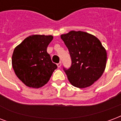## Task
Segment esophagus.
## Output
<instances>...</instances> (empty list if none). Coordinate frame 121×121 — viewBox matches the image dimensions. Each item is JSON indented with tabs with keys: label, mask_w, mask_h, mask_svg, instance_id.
Wrapping results in <instances>:
<instances>
[{
	"label": "esophagus",
	"mask_w": 121,
	"mask_h": 121,
	"mask_svg": "<svg viewBox=\"0 0 121 121\" xmlns=\"http://www.w3.org/2000/svg\"><path fill=\"white\" fill-rule=\"evenodd\" d=\"M57 66H58V68L61 67V63L60 62L59 63H58V64H57Z\"/></svg>",
	"instance_id": "34e87169"
}]
</instances>
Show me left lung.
Masks as SVG:
<instances>
[{
  "instance_id": "left-lung-1",
  "label": "left lung",
  "mask_w": 121,
  "mask_h": 121,
  "mask_svg": "<svg viewBox=\"0 0 121 121\" xmlns=\"http://www.w3.org/2000/svg\"><path fill=\"white\" fill-rule=\"evenodd\" d=\"M69 49L72 65L64 69L71 84L79 88L89 87L105 70L107 54L101 42L92 34L72 30L61 35Z\"/></svg>"
}]
</instances>
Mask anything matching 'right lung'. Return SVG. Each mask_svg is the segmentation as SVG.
Segmentation results:
<instances>
[{
	"label": "right lung",
	"mask_w": 121,
	"mask_h": 121,
	"mask_svg": "<svg viewBox=\"0 0 121 121\" xmlns=\"http://www.w3.org/2000/svg\"><path fill=\"white\" fill-rule=\"evenodd\" d=\"M52 39V35H32L25 39L14 49L13 69L18 79L28 87H42L57 69L47 52Z\"/></svg>",
	"instance_id": "add662e5"
}]
</instances>
